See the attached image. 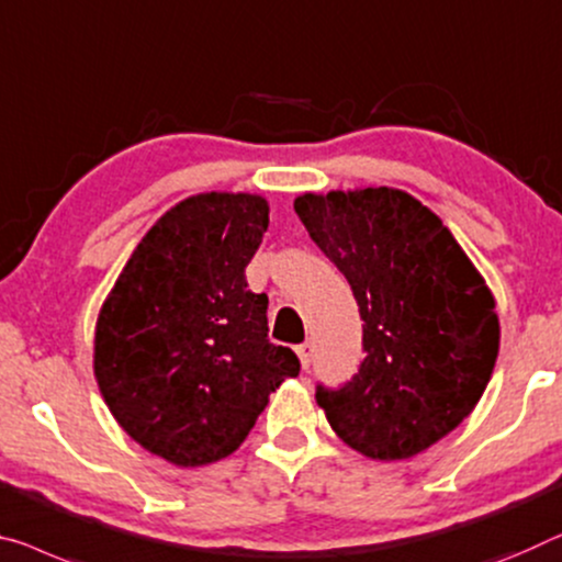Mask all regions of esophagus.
Returning a JSON list of instances; mask_svg holds the SVG:
<instances>
[{
	"instance_id": "34e87169",
	"label": "esophagus",
	"mask_w": 562,
	"mask_h": 562,
	"mask_svg": "<svg viewBox=\"0 0 562 562\" xmlns=\"http://www.w3.org/2000/svg\"><path fill=\"white\" fill-rule=\"evenodd\" d=\"M296 353H299V359H301V364H304V369H308V364H311V344L308 341L299 344Z\"/></svg>"
}]
</instances>
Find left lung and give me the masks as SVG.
Returning <instances> with one entry per match:
<instances>
[{
	"instance_id": "obj_1",
	"label": "left lung",
	"mask_w": 562,
	"mask_h": 562,
	"mask_svg": "<svg viewBox=\"0 0 562 562\" xmlns=\"http://www.w3.org/2000/svg\"><path fill=\"white\" fill-rule=\"evenodd\" d=\"M308 236L359 304L364 361L347 384H316L344 442L371 460H407L480 402L495 369L499 322L485 279L450 228L394 188L293 203Z\"/></svg>"
}]
</instances>
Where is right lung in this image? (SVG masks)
I'll return each instance as SVG.
<instances>
[{"mask_svg": "<svg viewBox=\"0 0 562 562\" xmlns=\"http://www.w3.org/2000/svg\"><path fill=\"white\" fill-rule=\"evenodd\" d=\"M269 228V203L203 193L145 233L102 304L94 376L112 417L178 468L236 452L269 394L301 361L269 339V296L246 266Z\"/></svg>", "mask_w": 562, "mask_h": 562, "instance_id": "1", "label": "right lung"}]
</instances>
